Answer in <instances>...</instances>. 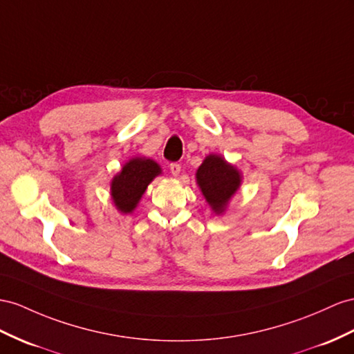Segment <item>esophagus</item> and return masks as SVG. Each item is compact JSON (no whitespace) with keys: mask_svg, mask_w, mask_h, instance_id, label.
I'll return each instance as SVG.
<instances>
[{"mask_svg":"<svg viewBox=\"0 0 354 354\" xmlns=\"http://www.w3.org/2000/svg\"><path fill=\"white\" fill-rule=\"evenodd\" d=\"M169 169H170V174L171 175L179 176V174H180V165H178V162H171V165L169 166Z\"/></svg>","mask_w":354,"mask_h":354,"instance_id":"34e87169","label":"esophagus"}]
</instances>
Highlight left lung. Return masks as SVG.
Instances as JSON below:
<instances>
[{"mask_svg": "<svg viewBox=\"0 0 354 354\" xmlns=\"http://www.w3.org/2000/svg\"><path fill=\"white\" fill-rule=\"evenodd\" d=\"M196 183L211 211L215 215H223L239 192L242 171L220 153H207L196 170Z\"/></svg>", "mask_w": 354, "mask_h": 354, "instance_id": "8db88e82", "label": "left lung"}]
</instances>
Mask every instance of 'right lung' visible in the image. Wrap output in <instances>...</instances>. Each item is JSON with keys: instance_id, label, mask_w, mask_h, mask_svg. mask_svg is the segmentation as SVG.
<instances>
[{"instance_id": "obj_1", "label": "right lung", "mask_w": 354, "mask_h": 354, "mask_svg": "<svg viewBox=\"0 0 354 354\" xmlns=\"http://www.w3.org/2000/svg\"><path fill=\"white\" fill-rule=\"evenodd\" d=\"M162 174L157 161L148 157H133L111 180V198L118 212L133 214L148 185Z\"/></svg>"}]
</instances>
